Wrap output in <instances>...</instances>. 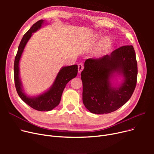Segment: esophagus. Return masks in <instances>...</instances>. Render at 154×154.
Returning a JSON list of instances; mask_svg holds the SVG:
<instances>
[{
	"instance_id": "1",
	"label": "esophagus",
	"mask_w": 154,
	"mask_h": 154,
	"mask_svg": "<svg viewBox=\"0 0 154 154\" xmlns=\"http://www.w3.org/2000/svg\"><path fill=\"white\" fill-rule=\"evenodd\" d=\"M83 69H84L83 64L81 63H79V64L78 65V72H79V73L81 72L83 70Z\"/></svg>"
}]
</instances>
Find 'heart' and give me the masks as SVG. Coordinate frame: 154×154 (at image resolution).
Masks as SVG:
<instances>
[{
	"mask_svg": "<svg viewBox=\"0 0 154 154\" xmlns=\"http://www.w3.org/2000/svg\"><path fill=\"white\" fill-rule=\"evenodd\" d=\"M100 35L97 34V37H99ZM111 44L110 40H109V38H105L101 43V45L99 48V53H103L105 51H106L108 48L110 47Z\"/></svg>",
	"mask_w": 154,
	"mask_h": 154,
	"instance_id": "heart-1",
	"label": "heart"
}]
</instances>
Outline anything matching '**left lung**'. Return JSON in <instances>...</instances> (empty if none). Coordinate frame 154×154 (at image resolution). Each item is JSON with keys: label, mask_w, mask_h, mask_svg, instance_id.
Segmentation results:
<instances>
[{"label": "left lung", "mask_w": 154, "mask_h": 154, "mask_svg": "<svg viewBox=\"0 0 154 154\" xmlns=\"http://www.w3.org/2000/svg\"><path fill=\"white\" fill-rule=\"evenodd\" d=\"M122 83H111L118 75ZM137 78V62L132 45L120 47L99 59H88L81 72L82 100L86 109L97 114L116 111L130 99Z\"/></svg>", "instance_id": "left-lung-1"}]
</instances>
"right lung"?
I'll use <instances>...</instances> for the list:
<instances>
[{
  "mask_svg": "<svg viewBox=\"0 0 154 154\" xmlns=\"http://www.w3.org/2000/svg\"><path fill=\"white\" fill-rule=\"evenodd\" d=\"M44 23V20L37 21L23 35L19 45L18 51L14 60V81L16 91L20 99L24 102L37 110L50 111L59 104L64 88L71 79L77 76L78 67L77 65H73V66L62 67L49 89L42 94L36 97H29L24 92L20 78L19 62L24 48L32 35V34L41 28Z\"/></svg>",
  "mask_w": 154,
  "mask_h": 154,
  "instance_id": "1",
  "label": "right lung"
}]
</instances>
